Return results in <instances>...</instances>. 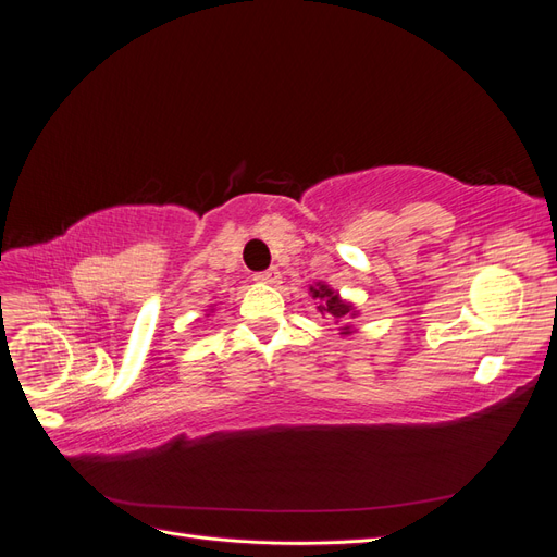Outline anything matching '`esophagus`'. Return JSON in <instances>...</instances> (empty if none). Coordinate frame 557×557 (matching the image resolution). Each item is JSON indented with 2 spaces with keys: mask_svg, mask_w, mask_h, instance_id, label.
<instances>
[{
  "mask_svg": "<svg viewBox=\"0 0 557 557\" xmlns=\"http://www.w3.org/2000/svg\"><path fill=\"white\" fill-rule=\"evenodd\" d=\"M252 278H256L258 283H278V278H281V272H278L276 267H269L267 272H258V274L252 276Z\"/></svg>",
  "mask_w": 557,
  "mask_h": 557,
  "instance_id": "34e87169",
  "label": "esophagus"
}]
</instances>
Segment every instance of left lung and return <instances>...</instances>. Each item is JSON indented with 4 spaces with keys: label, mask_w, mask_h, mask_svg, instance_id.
Segmentation results:
<instances>
[{
    "label": "left lung",
    "mask_w": 557,
    "mask_h": 557,
    "mask_svg": "<svg viewBox=\"0 0 557 557\" xmlns=\"http://www.w3.org/2000/svg\"><path fill=\"white\" fill-rule=\"evenodd\" d=\"M311 293H313V297L320 299V305H318L320 313H327V315H334V318H344V315H348L352 311V307L346 305V301H342L339 297H336V293L330 290L327 285H320L318 283V288H311ZM352 315H356V313H352ZM344 330H346L344 334H348V327H344Z\"/></svg>",
    "instance_id": "left-lung-1"
}]
</instances>
